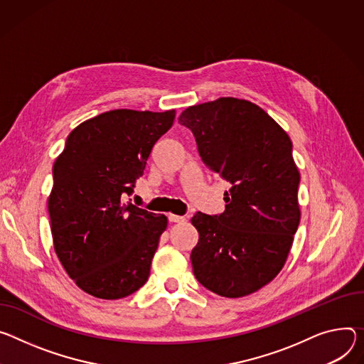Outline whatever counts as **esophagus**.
<instances>
[{
    "label": "esophagus",
    "mask_w": 364,
    "mask_h": 364,
    "mask_svg": "<svg viewBox=\"0 0 364 364\" xmlns=\"http://www.w3.org/2000/svg\"><path fill=\"white\" fill-rule=\"evenodd\" d=\"M168 220H170V222H174V223H181V222L186 220V218H184V216H178V215L170 213V215H168Z\"/></svg>",
    "instance_id": "obj_1"
}]
</instances>
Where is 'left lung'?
<instances>
[{
	"instance_id": "obj_1",
	"label": "left lung",
	"mask_w": 364,
	"mask_h": 364,
	"mask_svg": "<svg viewBox=\"0 0 364 364\" xmlns=\"http://www.w3.org/2000/svg\"><path fill=\"white\" fill-rule=\"evenodd\" d=\"M178 123L193 132L206 167L230 183L223 213L191 218L199 230L193 273L219 296L251 294L280 273L301 222L291 141L261 107L234 97L190 106Z\"/></svg>"
}]
</instances>
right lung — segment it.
I'll return each instance as SVG.
<instances>
[{"instance_id": "add662e5", "label": "right lung", "mask_w": 364, "mask_h": 364, "mask_svg": "<svg viewBox=\"0 0 364 364\" xmlns=\"http://www.w3.org/2000/svg\"><path fill=\"white\" fill-rule=\"evenodd\" d=\"M176 110L117 109L78 124L53 164L48 199L55 252L65 272L98 299H122L141 289L167 228L122 196L134 193L155 142Z\"/></svg>"}]
</instances>
